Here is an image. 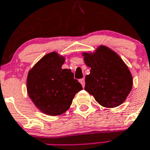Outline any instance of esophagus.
Masks as SVG:
<instances>
[{
	"label": "esophagus",
	"instance_id": "34e87169",
	"mask_svg": "<svg viewBox=\"0 0 150 150\" xmlns=\"http://www.w3.org/2000/svg\"><path fill=\"white\" fill-rule=\"evenodd\" d=\"M79 81H80V83L81 84V85H82L83 88H84V86H85V81H84V78L81 79H80V80H79Z\"/></svg>",
	"mask_w": 150,
	"mask_h": 150
}]
</instances>
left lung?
Returning <instances> with one entry per match:
<instances>
[{
    "mask_svg": "<svg viewBox=\"0 0 150 150\" xmlns=\"http://www.w3.org/2000/svg\"><path fill=\"white\" fill-rule=\"evenodd\" d=\"M91 72L85 77L84 90L97 102L107 108L119 106L132 88V76L120 57L107 47L100 46L96 53H84Z\"/></svg>",
    "mask_w": 150,
    "mask_h": 150,
    "instance_id": "obj_1",
    "label": "left lung"
}]
</instances>
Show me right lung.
<instances>
[{"label": "right lung", "instance_id": "1", "mask_svg": "<svg viewBox=\"0 0 150 150\" xmlns=\"http://www.w3.org/2000/svg\"><path fill=\"white\" fill-rule=\"evenodd\" d=\"M65 59L56 52L42 57L30 70L27 91L32 102L42 112L58 115L71 106L82 86L70 69H62Z\"/></svg>", "mask_w": 150, "mask_h": 150}]
</instances>
